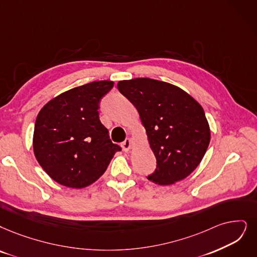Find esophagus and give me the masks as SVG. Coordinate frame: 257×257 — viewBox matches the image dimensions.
Segmentation results:
<instances>
[{
    "instance_id": "1",
    "label": "esophagus",
    "mask_w": 257,
    "mask_h": 257,
    "mask_svg": "<svg viewBox=\"0 0 257 257\" xmlns=\"http://www.w3.org/2000/svg\"><path fill=\"white\" fill-rule=\"evenodd\" d=\"M121 147H122L123 151H125V152H128V151H131V149H132V147H133V141H132V139H130V138H126L124 141L122 142Z\"/></svg>"
}]
</instances>
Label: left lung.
Returning <instances> with one entry per match:
<instances>
[{"instance_id": "obj_1", "label": "left lung", "mask_w": 257, "mask_h": 257, "mask_svg": "<svg viewBox=\"0 0 257 257\" xmlns=\"http://www.w3.org/2000/svg\"><path fill=\"white\" fill-rule=\"evenodd\" d=\"M117 87L136 107L157 168L149 180L170 186L198 167L211 132L202 106L187 91L150 78L119 81Z\"/></svg>"}]
</instances>
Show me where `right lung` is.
I'll return each instance as SVG.
<instances>
[{"label": "right lung", "mask_w": 257, "mask_h": 257, "mask_svg": "<svg viewBox=\"0 0 257 257\" xmlns=\"http://www.w3.org/2000/svg\"><path fill=\"white\" fill-rule=\"evenodd\" d=\"M112 86V81L90 82L53 98L39 111L33 138L36 159L64 187L94 183L121 151L109 139L98 111L100 99Z\"/></svg>", "instance_id": "add662e5"}]
</instances>
